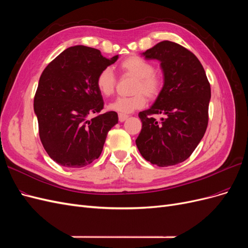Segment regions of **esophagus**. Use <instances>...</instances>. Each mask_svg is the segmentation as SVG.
<instances>
[{
  "instance_id": "esophagus-1",
  "label": "esophagus",
  "mask_w": 248,
  "mask_h": 248,
  "mask_svg": "<svg viewBox=\"0 0 248 248\" xmlns=\"http://www.w3.org/2000/svg\"><path fill=\"white\" fill-rule=\"evenodd\" d=\"M127 118H128V115L119 114V121H120V122H124Z\"/></svg>"
}]
</instances>
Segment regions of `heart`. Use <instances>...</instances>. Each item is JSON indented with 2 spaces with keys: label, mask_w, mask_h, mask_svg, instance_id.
Here are the masks:
<instances>
[{
  "label": "heart",
  "mask_w": 248,
  "mask_h": 248,
  "mask_svg": "<svg viewBox=\"0 0 248 248\" xmlns=\"http://www.w3.org/2000/svg\"><path fill=\"white\" fill-rule=\"evenodd\" d=\"M120 69L126 74L136 78L132 92L129 97H119L108 104V109L119 114H129L133 110L145 107L149 99L154 100L161 93L163 78L160 74L155 72L154 65L144 58L132 56L125 59L120 64ZM116 77L110 68L102 69L96 78V88L102 96L108 97L114 94L116 88Z\"/></svg>",
  "instance_id": "b5f03b06"
}]
</instances>
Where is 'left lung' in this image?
I'll return each instance as SVG.
<instances>
[{"label": "left lung", "instance_id": "1", "mask_svg": "<svg viewBox=\"0 0 248 248\" xmlns=\"http://www.w3.org/2000/svg\"><path fill=\"white\" fill-rule=\"evenodd\" d=\"M142 56L160 62L164 84L153 106L139 114L142 126L137 147L152 164L175 166L188 158L204 137L211 88L199 59L178 43L161 41ZM154 114L165 118L157 122Z\"/></svg>", "mask_w": 248, "mask_h": 248}]
</instances>
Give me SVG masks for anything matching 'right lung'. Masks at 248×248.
I'll use <instances>...</instances> for the list:
<instances>
[{
  "mask_svg": "<svg viewBox=\"0 0 248 248\" xmlns=\"http://www.w3.org/2000/svg\"><path fill=\"white\" fill-rule=\"evenodd\" d=\"M117 60L118 56L107 59L98 49L77 46L65 49L43 70L34 110L43 148L60 166L84 168L100 156L118 114H99L104 103L96 78Z\"/></svg>",
  "mask_w": 248,
  "mask_h": 248,
  "instance_id": "1",
  "label": "right lung"
}]
</instances>
